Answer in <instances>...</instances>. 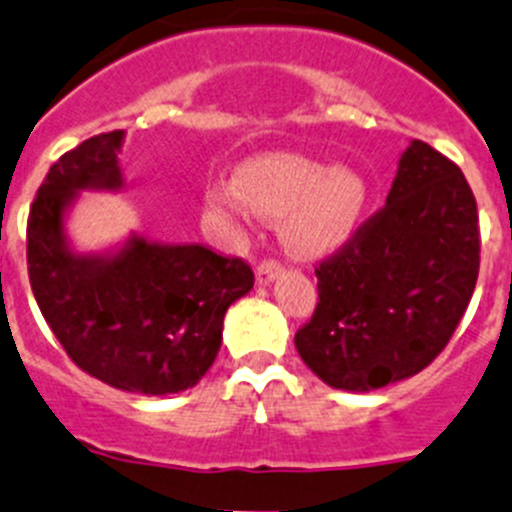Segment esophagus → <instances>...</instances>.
Returning a JSON list of instances; mask_svg holds the SVG:
<instances>
[{
	"mask_svg": "<svg viewBox=\"0 0 512 512\" xmlns=\"http://www.w3.org/2000/svg\"><path fill=\"white\" fill-rule=\"evenodd\" d=\"M282 272H285V267H282L280 262H275V260L262 262V265L257 267V270H255V280H257V285H260V287L272 285V282H275V277H280Z\"/></svg>",
	"mask_w": 512,
	"mask_h": 512,
	"instance_id": "esophagus-1",
	"label": "esophagus"
}]
</instances>
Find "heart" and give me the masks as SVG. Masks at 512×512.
<instances>
[{"instance_id": "obj_1", "label": "heart", "mask_w": 512, "mask_h": 512, "mask_svg": "<svg viewBox=\"0 0 512 512\" xmlns=\"http://www.w3.org/2000/svg\"><path fill=\"white\" fill-rule=\"evenodd\" d=\"M207 205L235 232L247 230L255 215L280 220L287 252L312 260L355 235L367 185L350 167H327L300 155H265L245 162L235 182L212 185Z\"/></svg>"}]
</instances>
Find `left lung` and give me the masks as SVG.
Masks as SVG:
<instances>
[{
	"label": "left lung",
	"instance_id": "1",
	"mask_svg": "<svg viewBox=\"0 0 512 512\" xmlns=\"http://www.w3.org/2000/svg\"><path fill=\"white\" fill-rule=\"evenodd\" d=\"M478 267V207L463 172L413 140L385 207L315 270L320 302L295 335L302 362L347 393L418 375L448 345Z\"/></svg>",
	"mask_w": 512,
	"mask_h": 512
}]
</instances>
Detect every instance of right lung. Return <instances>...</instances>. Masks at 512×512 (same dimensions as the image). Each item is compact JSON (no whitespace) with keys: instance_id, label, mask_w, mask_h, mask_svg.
<instances>
[{"instance_id":"obj_1","label":"right lung","mask_w":512,"mask_h":512,"mask_svg":"<svg viewBox=\"0 0 512 512\" xmlns=\"http://www.w3.org/2000/svg\"><path fill=\"white\" fill-rule=\"evenodd\" d=\"M124 130L84 140L49 167L27 222L34 300L67 355L97 380L137 395L195 388L222 345L227 307L255 275L202 245L132 230L102 252L72 245L67 220L82 192H122Z\"/></svg>"}]
</instances>
